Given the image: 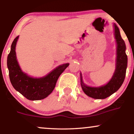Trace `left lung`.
<instances>
[{
	"instance_id": "8db88e82",
	"label": "left lung",
	"mask_w": 134,
	"mask_h": 134,
	"mask_svg": "<svg viewBox=\"0 0 134 134\" xmlns=\"http://www.w3.org/2000/svg\"><path fill=\"white\" fill-rule=\"evenodd\" d=\"M115 38L117 44L116 69L110 80L105 85L100 87H91L86 85L82 80L80 73V84L83 92L94 99H102L113 94L121 87L126 76L127 66V57L126 54V44L120 35V30L114 24Z\"/></svg>"
}]
</instances>
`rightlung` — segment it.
I'll use <instances>...</instances> for the list:
<instances>
[{"mask_svg": "<svg viewBox=\"0 0 134 134\" xmlns=\"http://www.w3.org/2000/svg\"><path fill=\"white\" fill-rule=\"evenodd\" d=\"M18 38L19 36L13 41L10 52L7 57V66L10 82L14 88L27 99H43L52 92L58 77L68 66L69 63L58 66L43 77H31L22 71L16 60L15 49Z\"/></svg>", "mask_w": 134, "mask_h": 134, "instance_id": "add662e5", "label": "right lung"}]
</instances>
